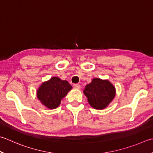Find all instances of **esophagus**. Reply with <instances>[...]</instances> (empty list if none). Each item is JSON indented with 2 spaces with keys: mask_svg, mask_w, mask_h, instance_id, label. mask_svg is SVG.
<instances>
[{
  "mask_svg": "<svg viewBox=\"0 0 153 153\" xmlns=\"http://www.w3.org/2000/svg\"><path fill=\"white\" fill-rule=\"evenodd\" d=\"M74 88H76V89H79L80 88V85L77 84V83H75V84H74Z\"/></svg>",
  "mask_w": 153,
  "mask_h": 153,
  "instance_id": "obj_1",
  "label": "esophagus"
}]
</instances>
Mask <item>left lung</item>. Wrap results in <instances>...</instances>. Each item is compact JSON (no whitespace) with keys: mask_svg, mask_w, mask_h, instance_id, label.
<instances>
[{"mask_svg":"<svg viewBox=\"0 0 153 153\" xmlns=\"http://www.w3.org/2000/svg\"><path fill=\"white\" fill-rule=\"evenodd\" d=\"M89 105L96 109H103L111 102L115 95V87L108 80L94 78L83 91Z\"/></svg>","mask_w":153,"mask_h":153,"instance_id":"8db88e82","label":"left lung"}]
</instances>
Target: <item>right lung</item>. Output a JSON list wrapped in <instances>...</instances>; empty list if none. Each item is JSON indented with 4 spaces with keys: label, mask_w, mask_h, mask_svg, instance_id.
<instances>
[{
    "label": "right lung",
    "mask_w": 153,
    "mask_h": 153,
    "mask_svg": "<svg viewBox=\"0 0 153 153\" xmlns=\"http://www.w3.org/2000/svg\"><path fill=\"white\" fill-rule=\"evenodd\" d=\"M72 87L67 81L53 77L41 85L37 91V97L44 105L49 109H55Z\"/></svg>",
    "instance_id": "right-lung-1"
}]
</instances>
